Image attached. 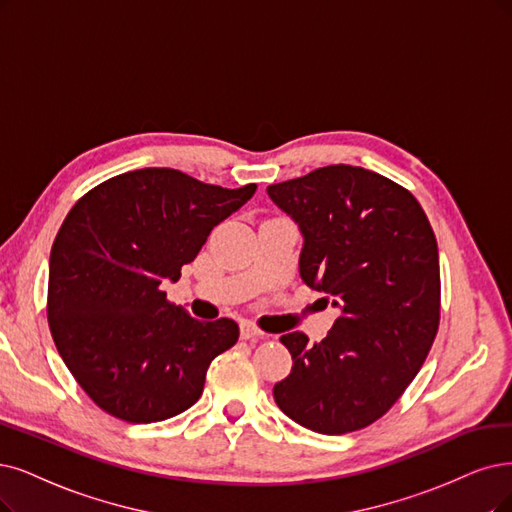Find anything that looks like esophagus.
Here are the masks:
<instances>
[{
  "label": "esophagus",
  "mask_w": 512,
  "mask_h": 512,
  "mask_svg": "<svg viewBox=\"0 0 512 512\" xmlns=\"http://www.w3.org/2000/svg\"><path fill=\"white\" fill-rule=\"evenodd\" d=\"M261 335H263V331H259L253 323H249V320H244V323H240V337L242 339H257Z\"/></svg>",
  "instance_id": "1"
}]
</instances>
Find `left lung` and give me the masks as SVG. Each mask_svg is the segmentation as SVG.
<instances>
[{
	"mask_svg": "<svg viewBox=\"0 0 512 512\" xmlns=\"http://www.w3.org/2000/svg\"><path fill=\"white\" fill-rule=\"evenodd\" d=\"M268 196L304 236L301 280L339 308L323 342L280 337L293 369L274 401L314 432L361 430L401 399L437 335V238L411 192L361 166L316 168Z\"/></svg>",
	"mask_w": 512,
	"mask_h": 512,
	"instance_id": "1",
	"label": "left lung"
}]
</instances>
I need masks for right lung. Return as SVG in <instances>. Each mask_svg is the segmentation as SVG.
Wrapping results in <instances>:
<instances>
[{
    "mask_svg": "<svg viewBox=\"0 0 512 512\" xmlns=\"http://www.w3.org/2000/svg\"><path fill=\"white\" fill-rule=\"evenodd\" d=\"M255 189L141 168L73 204L50 251L48 325L75 382L113 418L149 424L189 409L213 358L238 342L232 318L202 323L162 285Z\"/></svg>",
    "mask_w": 512,
    "mask_h": 512,
    "instance_id": "add662e5",
    "label": "right lung"
}]
</instances>
